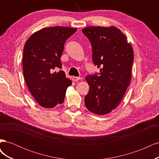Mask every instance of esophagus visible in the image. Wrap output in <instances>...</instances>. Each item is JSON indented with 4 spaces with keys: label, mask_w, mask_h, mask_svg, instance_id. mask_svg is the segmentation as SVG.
I'll return each mask as SVG.
<instances>
[{
    "label": "esophagus",
    "mask_w": 159,
    "mask_h": 159,
    "mask_svg": "<svg viewBox=\"0 0 159 159\" xmlns=\"http://www.w3.org/2000/svg\"><path fill=\"white\" fill-rule=\"evenodd\" d=\"M81 78H80V77H75V76H73L72 77V80H73L74 81H78L80 80Z\"/></svg>",
    "instance_id": "obj_1"
}]
</instances>
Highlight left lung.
<instances>
[{
    "instance_id": "8db88e82",
    "label": "left lung",
    "mask_w": 159,
    "mask_h": 159,
    "mask_svg": "<svg viewBox=\"0 0 159 159\" xmlns=\"http://www.w3.org/2000/svg\"><path fill=\"white\" fill-rule=\"evenodd\" d=\"M82 32L92 46L93 64L100 68L99 75L85 77L89 89L85 105L93 113L106 115L118 106L131 81L133 48L116 27L89 26Z\"/></svg>"
}]
</instances>
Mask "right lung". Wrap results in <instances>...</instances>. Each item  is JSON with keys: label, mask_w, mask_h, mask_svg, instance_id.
Here are the masks:
<instances>
[{"label": "right lung", "mask_w": 159, "mask_h": 159, "mask_svg": "<svg viewBox=\"0 0 159 159\" xmlns=\"http://www.w3.org/2000/svg\"><path fill=\"white\" fill-rule=\"evenodd\" d=\"M77 28L63 26L44 28L29 37L24 48L22 66L26 84L40 106L53 108L64 102L66 89L72 84L61 68L60 57L64 44Z\"/></svg>", "instance_id": "1"}]
</instances>
